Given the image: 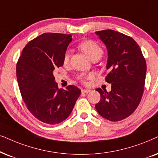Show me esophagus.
I'll use <instances>...</instances> for the list:
<instances>
[{"instance_id": "esophagus-1", "label": "esophagus", "mask_w": 158, "mask_h": 158, "mask_svg": "<svg viewBox=\"0 0 158 158\" xmlns=\"http://www.w3.org/2000/svg\"><path fill=\"white\" fill-rule=\"evenodd\" d=\"M91 92V90L90 89H82L81 90V92H82V93H89V92Z\"/></svg>"}]
</instances>
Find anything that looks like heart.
I'll return each mask as SVG.
<instances>
[{
  "label": "heart",
  "instance_id": "obj_1",
  "mask_svg": "<svg viewBox=\"0 0 158 158\" xmlns=\"http://www.w3.org/2000/svg\"><path fill=\"white\" fill-rule=\"evenodd\" d=\"M78 47L81 51L87 55L90 60L94 59V58L100 59L103 54V50L102 47L93 40H85L81 42ZM69 60V52H66L64 56V63L67 64ZM89 77H90V76H89Z\"/></svg>",
  "mask_w": 158,
  "mask_h": 158
}]
</instances>
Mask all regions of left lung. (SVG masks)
Segmentation results:
<instances>
[{
  "instance_id": "left-lung-1",
  "label": "left lung",
  "mask_w": 158,
  "mask_h": 158,
  "mask_svg": "<svg viewBox=\"0 0 158 158\" xmlns=\"http://www.w3.org/2000/svg\"><path fill=\"white\" fill-rule=\"evenodd\" d=\"M108 51L106 77L111 84L107 92L96 89L100 100L95 105L99 114L108 121H119L134 112L142 99L147 65L138 44L133 38L117 31H95Z\"/></svg>"
}]
</instances>
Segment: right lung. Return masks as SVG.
I'll use <instances>...</instances> for the list:
<instances>
[{"label": "right lung", "instance_id": "add662e5", "mask_svg": "<svg viewBox=\"0 0 158 158\" xmlns=\"http://www.w3.org/2000/svg\"><path fill=\"white\" fill-rule=\"evenodd\" d=\"M71 41V35L44 33L27 43L16 64L18 85L27 108L48 124L66 120L81 94L73 85L58 89L53 75L55 69L64 65Z\"/></svg>", "mask_w": 158, "mask_h": 158}]
</instances>
